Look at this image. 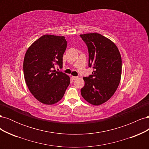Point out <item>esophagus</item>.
<instances>
[{
    "label": "esophagus",
    "instance_id": "1",
    "mask_svg": "<svg viewBox=\"0 0 149 149\" xmlns=\"http://www.w3.org/2000/svg\"><path fill=\"white\" fill-rule=\"evenodd\" d=\"M71 78H72V79H73V80H75V79H76L78 78V77H77V76H71Z\"/></svg>",
    "mask_w": 149,
    "mask_h": 149
}]
</instances>
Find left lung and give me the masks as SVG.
<instances>
[{"mask_svg":"<svg viewBox=\"0 0 149 149\" xmlns=\"http://www.w3.org/2000/svg\"><path fill=\"white\" fill-rule=\"evenodd\" d=\"M89 53L88 66L92 74L84 77L81 94L94 106L101 105L112 96L120 83L122 59L119 49L111 40L97 33L80 35Z\"/></svg>","mask_w":149,"mask_h":149,"instance_id":"1","label":"left lung"}]
</instances>
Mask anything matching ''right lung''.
Masks as SVG:
<instances>
[{"instance_id": "1", "label": "right lung", "mask_w": 149, "mask_h": 149, "mask_svg": "<svg viewBox=\"0 0 149 149\" xmlns=\"http://www.w3.org/2000/svg\"><path fill=\"white\" fill-rule=\"evenodd\" d=\"M67 47L65 37L45 35L31 45L24 60V73L30 93L38 101L52 105L60 101L70 83L65 73L56 71L63 67Z\"/></svg>"}]
</instances>
